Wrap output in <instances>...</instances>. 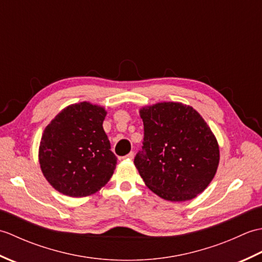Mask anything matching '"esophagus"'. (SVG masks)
<instances>
[{"mask_svg":"<svg viewBox=\"0 0 262 262\" xmlns=\"http://www.w3.org/2000/svg\"><path fill=\"white\" fill-rule=\"evenodd\" d=\"M125 159H127V160H133V159H134V152H130L129 154H127L126 157H125Z\"/></svg>","mask_w":262,"mask_h":262,"instance_id":"1","label":"esophagus"}]
</instances>
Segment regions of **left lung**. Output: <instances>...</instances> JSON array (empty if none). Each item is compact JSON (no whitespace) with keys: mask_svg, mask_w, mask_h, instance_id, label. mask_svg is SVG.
<instances>
[{"mask_svg":"<svg viewBox=\"0 0 262 262\" xmlns=\"http://www.w3.org/2000/svg\"><path fill=\"white\" fill-rule=\"evenodd\" d=\"M143 149L134 163L143 181L159 197L187 202L214 179L220 146L207 122L191 105L158 102L140 109Z\"/></svg>","mask_w":262,"mask_h":262,"instance_id":"obj_1","label":"left lung"}]
</instances>
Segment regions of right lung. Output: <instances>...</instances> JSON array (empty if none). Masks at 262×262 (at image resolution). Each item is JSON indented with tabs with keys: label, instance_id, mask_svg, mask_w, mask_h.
I'll return each instance as SVG.
<instances>
[{
	"label": "right lung",
	"instance_id": "add662e5",
	"mask_svg": "<svg viewBox=\"0 0 262 262\" xmlns=\"http://www.w3.org/2000/svg\"><path fill=\"white\" fill-rule=\"evenodd\" d=\"M107 110L89 101L70 104L46 126L38 160L55 190L69 197L91 196L105 186L117 158L103 130Z\"/></svg>",
	"mask_w": 262,
	"mask_h": 262
}]
</instances>
